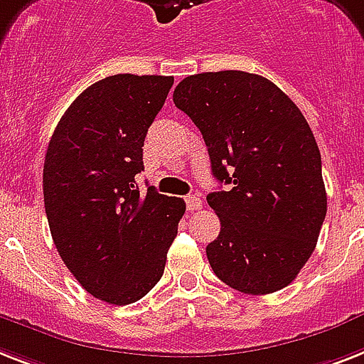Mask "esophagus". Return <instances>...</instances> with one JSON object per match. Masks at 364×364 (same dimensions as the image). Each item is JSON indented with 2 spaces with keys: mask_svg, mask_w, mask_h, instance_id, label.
Returning a JSON list of instances; mask_svg holds the SVG:
<instances>
[{
  "mask_svg": "<svg viewBox=\"0 0 364 364\" xmlns=\"http://www.w3.org/2000/svg\"><path fill=\"white\" fill-rule=\"evenodd\" d=\"M185 202H187V209L191 213L198 211V209H202V200L198 196H187L185 198Z\"/></svg>",
  "mask_w": 364,
  "mask_h": 364,
  "instance_id": "1",
  "label": "esophagus"
}]
</instances>
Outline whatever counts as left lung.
<instances>
[{
	"instance_id": "obj_1",
	"label": "left lung",
	"mask_w": 364,
	"mask_h": 364,
	"mask_svg": "<svg viewBox=\"0 0 364 364\" xmlns=\"http://www.w3.org/2000/svg\"><path fill=\"white\" fill-rule=\"evenodd\" d=\"M173 102L202 132L213 176L232 187L208 194L220 218L205 249L211 269L243 294L286 288L314 252L327 213L305 115L271 80L243 70L187 76Z\"/></svg>"
}]
</instances>
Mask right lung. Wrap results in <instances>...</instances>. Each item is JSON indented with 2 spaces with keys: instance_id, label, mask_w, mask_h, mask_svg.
Returning <instances> with one entry per match:
<instances>
[{
  "instance_id": "right-lung-1",
  "label": "right lung",
  "mask_w": 364,
  "mask_h": 364,
  "mask_svg": "<svg viewBox=\"0 0 364 364\" xmlns=\"http://www.w3.org/2000/svg\"><path fill=\"white\" fill-rule=\"evenodd\" d=\"M173 76L114 75L82 91L50 138L44 209L55 249L82 288L110 305L141 299L161 280L185 215L181 198L147 187L144 140Z\"/></svg>"
}]
</instances>
